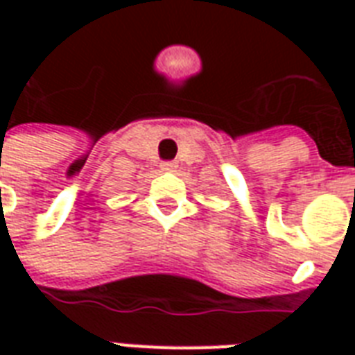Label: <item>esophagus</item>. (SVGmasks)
<instances>
[{
	"label": "esophagus",
	"instance_id": "obj_1",
	"mask_svg": "<svg viewBox=\"0 0 355 355\" xmlns=\"http://www.w3.org/2000/svg\"><path fill=\"white\" fill-rule=\"evenodd\" d=\"M162 171H175L177 169V164L175 162H162Z\"/></svg>",
	"mask_w": 355,
	"mask_h": 355
}]
</instances>
